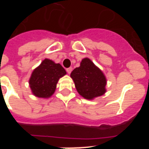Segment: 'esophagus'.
I'll use <instances>...</instances> for the list:
<instances>
[{"mask_svg": "<svg viewBox=\"0 0 149 149\" xmlns=\"http://www.w3.org/2000/svg\"><path fill=\"white\" fill-rule=\"evenodd\" d=\"M72 67H69V68H66V72H68V74H70L71 72H72Z\"/></svg>", "mask_w": 149, "mask_h": 149, "instance_id": "34e87169", "label": "esophagus"}]
</instances>
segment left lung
<instances>
[{
	"label": "left lung",
	"instance_id": "8db88e82",
	"mask_svg": "<svg viewBox=\"0 0 149 149\" xmlns=\"http://www.w3.org/2000/svg\"><path fill=\"white\" fill-rule=\"evenodd\" d=\"M70 77L77 93L85 99L93 100L106 93L104 74L87 57L81 60L80 66L72 71Z\"/></svg>",
	"mask_w": 149,
	"mask_h": 149
}]
</instances>
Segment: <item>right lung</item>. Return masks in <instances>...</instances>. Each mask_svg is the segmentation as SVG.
Instances as JSON below:
<instances>
[{
	"mask_svg": "<svg viewBox=\"0 0 149 149\" xmlns=\"http://www.w3.org/2000/svg\"><path fill=\"white\" fill-rule=\"evenodd\" d=\"M65 74L66 72L60 63L45 59L33 71L29 80L32 94L38 98H50L54 93L59 79Z\"/></svg>",
	"mask_w": 149,
	"mask_h": 149,
	"instance_id": "add662e5",
	"label": "right lung"
}]
</instances>
